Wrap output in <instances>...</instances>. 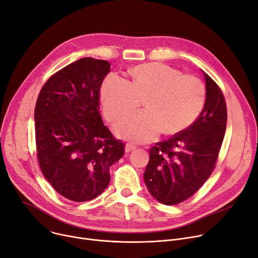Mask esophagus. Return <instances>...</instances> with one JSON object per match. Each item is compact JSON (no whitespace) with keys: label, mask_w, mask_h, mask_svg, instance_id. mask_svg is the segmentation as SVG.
<instances>
[{"label":"esophagus","mask_w":258,"mask_h":258,"mask_svg":"<svg viewBox=\"0 0 258 258\" xmlns=\"http://www.w3.org/2000/svg\"><path fill=\"white\" fill-rule=\"evenodd\" d=\"M136 148V145H134L132 143H126L125 144V153H130L132 151H134Z\"/></svg>","instance_id":"1"}]
</instances>
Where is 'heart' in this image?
<instances>
[{
  "mask_svg": "<svg viewBox=\"0 0 258 258\" xmlns=\"http://www.w3.org/2000/svg\"><path fill=\"white\" fill-rule=\"evenodd\" d=\"M131 81L117 75H107L100 89L105 118L116 122L144 99L145 111L135 113L115 126L120 137L144 143L163 132L177 135L198 119L206 101V88L194 75L169 66L152 62L134 67Z\"/></svg>",
  "mask_w": 258,
  "mask_h": 258,
  "instance_id": "1",
  "label": "heart"
}]
</instances>
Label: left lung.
<instances>
[{"instance_id": "1", "label": "left lung", "mask_w": 258, "mask_h": 258, "mask_svg": "<svg viewBox=\"0 0 258 258\" xmlns=\"http://www.w3.org/2000/svg\"><path fill=\"white\" fill-rule=\"evenodd\" d=\"M206 101L194 123L150 150L144 182L162 204L177 205L192 197L214 170L224 140L227 106L224 94L206 73Z\"/></svg>"}]
</instances>
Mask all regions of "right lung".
I'll use <instances>...</instances> for the list:
<instances>
[{
  "label": "right lung",
  "instance_id": "right-lung-1",
  "mask_svg": "<svg viewBox=\"0 0 258 258\" xmlns=\"http://www.w3.org/2000/svg\"><path fill=\"white\" fill-rule=\"evenodd\" d=\"M110 62L80 58L54 73L35 104L38 165L66 199L87 202L101 195L110 166L122 158L124 143L115 139L100 115L99 92Z\"/></svg>",
  "mask_w": 258,
  "mask_h": 258
}]
</instances>
